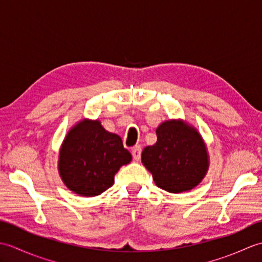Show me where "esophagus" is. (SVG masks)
Masks as SVG:
<instances>
[{
	"label": "esophagus",
	"instance_id": "34e87169",
	"mask_svg": "<svg viewBox=\"0 0 262 262\" xmlns=\"http://www.w3.org/2000/svg\"><path fill=\"white\" fill-rule=\"evenodd\" d=\"M132 154H133V158L134 160L138 161L141 159V154H142V147L141 145H135L134 147L132 148Z\"/></svg>",
	"mask_w": 262,
	"mask_h": 262
}]
</instances>
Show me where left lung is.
<instances>
[{"label": "left lung", "instance_id": "8db88e82", "mask_svg": "<svg viewBox=\"0 0 262 262\" xmlns=\"http://www.w3.org/2000/svg\"><path fill=\"white\" fill-rule=\"evenodd\" d=\"M158 141L143 149L142 162L157 186L178 193L202 181L208 168L206 146L192 127L169 120L157 128Z\"/></svg>", "mask_w": 262, "mask_h": 262}]
</instances>
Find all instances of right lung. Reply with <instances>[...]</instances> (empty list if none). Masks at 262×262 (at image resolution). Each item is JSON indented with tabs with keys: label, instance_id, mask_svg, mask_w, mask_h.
I'll use <instances>...</instances> for the list:
<instances>
[{
	"label": "right lung",
	"instance_id": "right-lung-1",
	"mask_svg": "<svg viewBox=\"0 0 262 262\" xmlns=\"http://www.w3.org/2000/svg\"><path fill=\"white\" fill-rule=\"evenodd\" d=\"M132 154L121 138L104 129L98 120H83L69 132L59 153V173L70 190L94 197L114 185L121 165Z\"/></svg>",
	"mask_w": 262,
	"mask_h": 262
}]
</instances>
